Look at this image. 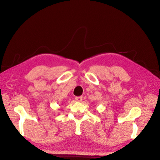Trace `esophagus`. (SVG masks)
Wrapping results in <instances>:
<instances>
[{
    "instance_id": "esophagus-1",
    "label": "esophagus",
    "mask_w": 160,
    "mask_h": 160,
    "mask_svg": "<svg viewBox=\"0 0 160 160\" xmlns=\"http://www.w3.org/2000/svg\"><path fill=\"white\" fill-rule=\"evenodd\" d=\"M76 100L78 102H81L82 101V96H78V97H76Z\"/></svg>"
}]
</instances>
